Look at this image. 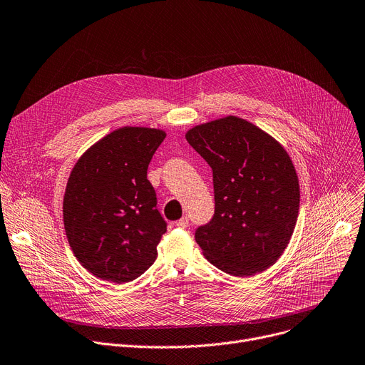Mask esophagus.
<instances>
[{"mask_svg":"<svg viewBox=\"0 0 365 365\" xmlns=\"http://www.w3.org/2000/svg\"><path fill=\"white\" fill-rule=\"evenodd\" d=\"M187 225H189L187 217H182L180 220H178V222H176V226H178L179 229H186V227H187Z\"/></svg>","mask_w":365,"mask_h":365,"instance_id":"1","label":"esophagus"}]
</instances>
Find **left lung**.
Masks as SVG:
<instances>
[{"label": "left lung", "mask_w": 365, "mask_h": 365, "mask_svg": "<svg viewBox=\"0 0 365 365\" xmlns=\"http://www.w3.org/2000/svg\"><path fill=\"white\" fill-rule=\"evenodd\" d=\"M212 168L215 212L195 240L222 272L247 277L272 267L292 237L299 180L283 145L251 121L226 115L185 135Z\"/></svg>", "instance_id": "8db88e82"}]
</instances>
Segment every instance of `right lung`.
I'll return each mask as SVG.
<instances>
[{
	"label": "right lung",
	"instance_id": "1",
	"mask_svg": "<svg viewBox=\"0 0 365 365\" xmlns=\"http://www.w3.org/2000/svg\"><path fill=\"white\" fill-rule=\"evenodd\" d=\"M164 138L155 128H118L91 145L71 168L64 230L73 254L95 277L126 283L157 258L167 227L147 170Z\"/></svg>",
	"mask_w": 365,
	"mask_h": 365
}]
</instances>
